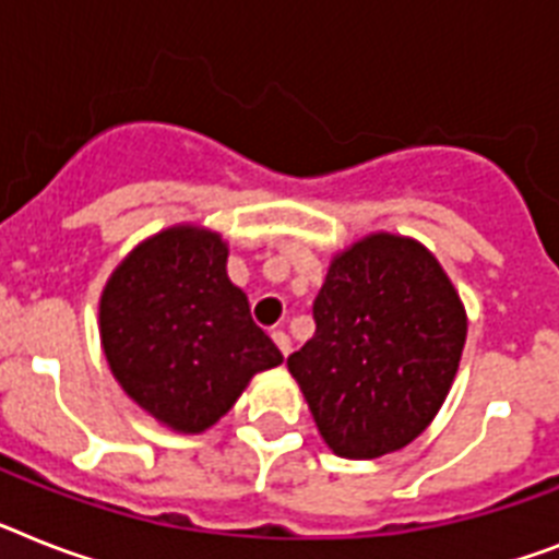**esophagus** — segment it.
Wrapping results in <instances>:
<instances>
[{"label":"esophagus","mask_w":559,"mask_h":559,"mask_svg":"<svg viewBox=\"0 0 559 559\" xmlns=\"http://www.w3.org/2000/svg\"><path fill=\"white\" fill-rule=\"evenodd\" d=\"M272 342H275V347H278L284 356H289V350H293V342H289V335L284 333V330H272Z\"/></svg>","instance_id":"obj_1"}]
</instances>
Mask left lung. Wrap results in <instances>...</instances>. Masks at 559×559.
Segmentation results:
<instances>
[{
	"mask_svg": "<svg viewBox=\"0 0 559 559\" xmlns=\"http://www.w3.org/2000/svg\"><path fill=\"white\" fill-rule=\"evenodd\" d=\"M312 319L287 367L326 448L344 460L402 451L451 393L468 335L437 255L405 235H365L333 255Z\"/></svg>",
	"mask_w": 559,
	"mask_h": 559,
	"instance_id": "1",
	"label": "left lung"
}]
</instances>
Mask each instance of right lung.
<instances>
[{
	"instance_id": "add662e5",
	"label": "right lung",
	"mask_w": 559,
	"mask_h": 559,
	"mask_svg": "<svg viewBox=\"0 0 559 559\" xmlns=\"http://www.w3.org/2000/svg\"><path fill=\"white\" fill-rule=\"evenodd\" d=\"M229 243L198 224L140 240L99 295V342L131 402L177 433L212 428L284 361L226 275Z\"/></svg>"
}]
</instances>
